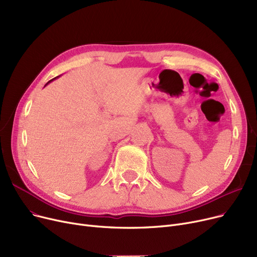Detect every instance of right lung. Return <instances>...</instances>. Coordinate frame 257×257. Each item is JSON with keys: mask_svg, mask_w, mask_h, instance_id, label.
Wrapping results in <instances>:
<instances>
[{"mask_svg": "<svg viewBox=\"0 0 257 257\" xmlns=\"http://www.w3.org/2000/svg\"><path fill=\"white\" fill-rule=\"evenodd\" d=\"M54 79H55V78H54ZM54 79H52V80H54ZM52 80H50V81H49V82H51V81H52ZM49 82H48V83H49ZM48 83H47V84H48Z\"/></svg>", "mask_w": 257, "mask_h": 257, "instance_id": "right-lung-1", "label": "right lung"}]
</instances>
